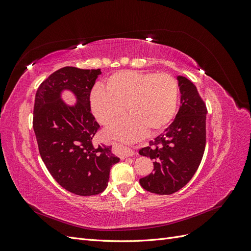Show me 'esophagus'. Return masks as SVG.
<instances>
[{
	"label": "esophagus",
	"mask_w": 251,
	"mask_h": 251,
	"mask_svg": "<svg viewBox=\"0 0 251 251\" xmlns=\"http://www.w3.org/2000/svg\"><path fill=\"white\" fill-rule=\"evenodd\" d=\"M118 155L120 156L121 159H125L126 157H130L134 155V151L132 150H126V149H123L118 147Z\"/></svg>",
	"instance_id": "obj_1"
}]
</instances>
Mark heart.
Returning a JSON list of instances; mask_svg holds the SVG:
<instances>
[{"instance_id":"b5f03b06","label":"heart","mask_w":251,"mask_h":251,"mask_svg":"<svg viewBox=\"0 0 251 251\" xmlns=\"http://www.w3.org/2000/svg\"><path fill=\"white\" fill-rule=\"evenodd\" d=\"M178 102V83L168 73L120 71L105 81V90L96 87L91 107L104 126H112L126 112L130 114L109 132L125 142L140 139L149 131L157 133L173 120Z\"/></svg>"}]
</instances>
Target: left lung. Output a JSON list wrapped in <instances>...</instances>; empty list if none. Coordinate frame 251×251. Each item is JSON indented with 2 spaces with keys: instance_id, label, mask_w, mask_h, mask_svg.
<instances>
[{
  "instance_id": "left-lung-1",
  "label": "left lung",
  "mask_w": 251,
  "mask_h": 251,
  "mask_svg": "<svg viewBox=\"0 0 251 251\" xmlns=\"http://www.w3.org/2000/svg\"><path fill=\"white\" fill-rule=\"evenodd\" d=\"M181 105L165 131L151 140L139 154L154 160V172L139 180L148 192L171 195L188 183L198 170L206 143L205 102L194 83L178 76Z\"/></svg>"
}]
</instances>
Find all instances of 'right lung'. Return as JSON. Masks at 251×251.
<instances>
[{"label":"right lung","instance_id":"add662e5","mask_svg":"<svg viewBox=\"0 0 251 251\" xmlns=\"http://www.w3.org/2000/svg\"><path fill=\"white\" fill-rule=\"evenodd\" d=\"M100 74V69L64 67L45 79L35 94L33 130L40 155L57 183L78 196L102 193L112 165L119 161L111 147L93 142L100 126L91 113L90 94ZM64 89L77 96L74 107L60 98Z\"/></svg>","mask_w":251,"mask_h":251}]
</instances>
